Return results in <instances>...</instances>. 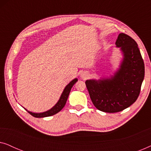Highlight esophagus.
I'll use <instances>...</instances> for the list:
<instances>
[{"instance_id":"34e87169","label":"esophagus","mask_w":151,"mask_h":151,"mask_svg":"<svg viewBox=\"0 0 151 151\" xmlns=\"http://www.w3.org/2000/svg\"><path fill=\"white\" fill-rule=\"evenodd\" d=\"M80 77H81L82 79H86L88 77V73L86 71H83L81 73V75H80Z\"/></svg>"}]
</instances>
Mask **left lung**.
I'll use <instances>...</instances> for the list:
<instances>
[{
	"label": "left lung",
	"mask_w": 151,
	"mask_h": 151,
	"mask_svg": "<svg viewBox=\"0 0 151 151\" xmlns=\"http://www.w3.org/2000/svg\"><path fill=\"white\" fill-rule=\"evenodd\" d=\"M115 45L123 56L117 71L110 77L85 82L93 104L106 113L119 112L137 100L145 72L141 53L131 37L121 33Z\"/></svg>",
	"instance_id": "left-lung-1"
}]
</instances>
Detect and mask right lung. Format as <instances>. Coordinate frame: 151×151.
Listing matches in <instances>:
<instances>
[{
    "label": "right lung",
    "instance_id": "1",
    "mask_svg": "<svg viewBox=\"0 0 151 151\" xmlns=\"http://www.w3.org/2000/svg\"><path fill=\"white\" fill-rule=\"evenodd\" d=\"M76 82H78V78H75V79L71 80V81L65 86V89L63 90V93H62L61 96L60 97V99L58 100V102L52 107V108L49 109V110L45 111V112H42V113H34V112H32V111H28L27 109L24 108V109L27 111V112L29 113H30L32 116H34L35 117H49V116H51V115L56 114V113L60 112V111L63 109V107L65 106L66 102H67V100L68 99V97H69L70 91H71V88L73 87V86L75 84V83H76Z\"/></svg>",
    "mask_w": 151,
    "mask_h": 151
}]
</instances>
